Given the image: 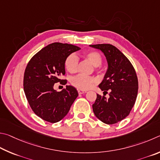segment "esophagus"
<instances>
[{"mask_svg": "<svg viewBox=\"0 0 160 160\" xmlns=\"http://www.w3.org/2000/svg\"><path fill=\"white\" fill-rule=\"evenodd\" d=\"M78 94H83V93H86V91H82V90H78Z\"/></svg>", "mask_w": 160, "mask_h": 160, "instance_id": "34e87169", "label": "esophagus"}]
</instances>
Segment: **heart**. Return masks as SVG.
Segmentation results:
<instances>
[{
	"label": "heart",
	"instance_id": "heart-1",
	"mask_svg": "<svg viewBox=\"0 0 160 160\" xmlns=\"http://www.w3.org/2000/svg\"><path fill=\"white\" fill-rule=\"evenodd\" d=\"M83 58L88 60L95 67V69H98L99 65L102 62L101 54L96 50H89L83 52ZM78 65V59L77 55L71 54L67 56L64 60V67L69 73H75L77 72ZM98 82L97 78L92 76H86L83 74H78L72 77L71 83L73 86L79 90H88Z\"/></svg>",
	"mask_w": 160,
	"mask_h": 160
}]
</instances>
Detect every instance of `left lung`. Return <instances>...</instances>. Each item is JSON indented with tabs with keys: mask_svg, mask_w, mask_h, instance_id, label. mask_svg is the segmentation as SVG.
Segmentation results:
<instances>
[{
	"mask_svg": "<svg viewBox=\"0 0 160 160\" xmlns=\"http://www.w3.org/2000/svg\"><path fill=\"white\" fill-rule=\"evenodd\" d=\"M100 49L107 58L108 69L105 78L99 85L109 93V98L97 94L93 110L98 118L107 124H114L125 119L132 110L138 95V81L129 60L111 44L90 45Z\"/></svg>",
	"mask_w": 160,
	"mask_h": 160,
	"instance_id": "obj_1",
	"label": "left lung"
}]
</instances>
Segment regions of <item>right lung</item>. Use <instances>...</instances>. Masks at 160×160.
<instances>
[{"label": "right lung", "instance_id": "1", "mask_svg": "<svg viewBox=\"0 0 160 160\" xmlns=\"http://www.w3.org/2000/svg\"><path fill=\"white\" fill-rule=\"evenodd\" d=\"M80 50L74 45L53 43L31 58L24 74V91L31 108L36 115L50 123L62 119L78 96L74 87L66 86L62 91L54 90L55 83L65 85L64 60Z\"/></svg>", "mask_w": 160, "mask_h": 160}]
</instances>
